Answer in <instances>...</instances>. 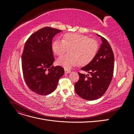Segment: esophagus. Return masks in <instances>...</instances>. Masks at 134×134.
Returning a JSON list of instances; mask_svg holds the SVG:
<instances>
[{
	"label": "esophagus",
	"mask_w": 134,
	"mask_h": 134,
	"mask_svg": "<svg viewBox=\"0 0 134 134\" xmlns=\"http://www.w3.org/2000/svg\"><path fill=\"white\" fill-rule=\"evenodd\" d=\"M71 71L69 70H67V69H65V73L66 74H68V73H69V72H70Z\"/></svg>",
	"instance_id": "1"
}]
</instances>
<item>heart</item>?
I'll return each mask as SVG.
<instances>
[{
    "label": "heart",
    "mask_w": 134,
    "mask_h": 134,
    "mask_svg": "<svg viewBox=\"0 0 134 134\" xmlns=\"http://www.w3.org/2000/svg\"><path fill=\"white\" fill-rule=\"evenodd\" d=\"M52 48L57 56H62L70 49L69 54L59 58L57 63L66 69L73 66L86 65L95 58L98 50V43L95 40L79 34L67 33L63 35L62 41L55 40Z\"/></svg>",
    "instance_id": "1"
}]
</instances>
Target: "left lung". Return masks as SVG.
<instances>
[{
    "label": "left lung",
    "mask_w": 134,
    "mask_h": 134,
    "mask_svg": "<svg viewBox=\"0 0 134 134\" xmlns=\"http://www.w3.org/2000/svg\"><path fill=\"white\" fill-rule=\"evenodd\" d=\"M101 39L102 43L95 58L81 68L90 74L87 75L78 72L79 79L74 85L76 94L84 99L95 100L100 98L106 92L112 80L114 54L107 40L103 37Z\"/></svg>",
    "instance_id": "left-lung-1"
}]
</instances>
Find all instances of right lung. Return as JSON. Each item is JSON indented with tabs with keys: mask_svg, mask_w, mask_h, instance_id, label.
<instances>
[{
	"mask_svg": "<svg viewBox=\"0 0 134 134\" xmlns=\"http://www.w3.org/2000/svg\"><path fill=\"white\" fill-rule=\"evenodd\" d=\"M62 31L44 27L32 34L26 41L22 55V68L28 87L40 95H47L57 87L64 68L54 66L52 48L54 36Z\"/></svg>",
	"mask_w": 134,
	"mask_h": 134,
	"instance_id": "obj_1",
	"label": "right lung"
}]
</instances>
